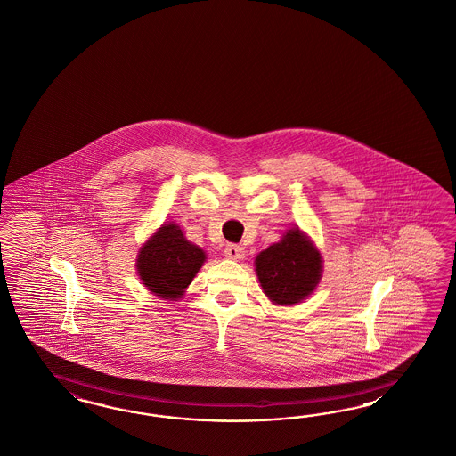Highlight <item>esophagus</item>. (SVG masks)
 Returning a JSON list of instances; mask_svg holds the SVG:
<instances>
[{"label":"esophagus","mask_w":456,"mask_h":456,"mask_svg":"<svg viewBox=\"0 0 456 456\" xmlns=\"http://www.w3.org/2000/svg\"><path fill=\"white\" fill-rule=\"evenodd\" d=\"M224 256L228 260H241L243 258V248L240 245H228L224 248Z\"/></svg>","instance_id":"esophagus-1"}]
</instances>
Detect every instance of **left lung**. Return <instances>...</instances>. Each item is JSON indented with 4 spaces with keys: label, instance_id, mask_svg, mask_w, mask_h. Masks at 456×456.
<instances>
[{
    "label": "left lung",
    "instance_id": "1",
    "mask_svg": "<svg viewBox=\"0 0 456 456\" xmlns=\"http://www.w3.org/2000/svg\"><path fill=\"white\" fill-rule=\"evenodd\" d=\"M263 293L274 305H295L312 295L322 280L323 260L312 240L291 228L255 260Z\"/></svg>",
    "mask_w": 456,
    "mask_h": 456
}]
</instances>
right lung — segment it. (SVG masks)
<instances>
[{"label": "right lung", "mask_w": 456, "mask_h": 456, "mask_svg": "<svg viewBox=\"0 0 456 456\" xmlns=\"http://www.w3.org/2000/svg\"><path fill=\"white\" fill-rule=\"evenodd\" d=\"M205 260V251L190 243L178 224L165 223L140 248L136 268L146 289L159 298L176 301Z\"/></svg>", "instance_id": "add662e5"}]
</instances>
